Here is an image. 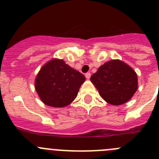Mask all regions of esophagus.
Returning <instances> with one entry per match:
<instances>
[{
	"label": "esophagus",
	"mask_w": 159,
	"mask_h": 159,
	"mask_svg": "<svg viewBox=\"0 0 159 159\" xmlns=\"http://www.w3.org/2000/svg\"><path fill=\"white\" fill-rule=\"evenodd\" d=\"M85 77H86V78L88 79V80H89L90 77H91V73H90V72L86 73V74H85Z\"/></svg>",
	"instance_id": "34e87169"
}]
</instances>
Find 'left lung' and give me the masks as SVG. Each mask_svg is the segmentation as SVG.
<instances>
[{"label":"left lung","mask_w":159,"mask_h":159,"mask_svg":"<svg viewBox=\"0 0 159 159\" xmlns=\"http://www.w3.org/2000/svg\"><path fill=\"white\" fill-rule=\"evenodd\" d=\"M90 80L102 99L116 106L130 100L138 89L135 71L119 60H110L102 64Z\"/></svg>","instance_id":"obj_1"}]
</instances>
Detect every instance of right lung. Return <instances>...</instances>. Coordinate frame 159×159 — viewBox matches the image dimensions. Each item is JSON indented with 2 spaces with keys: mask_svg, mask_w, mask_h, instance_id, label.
Listing matches in <instances>:
<instances>
[{
  "mask_svg": "<svg viewBox=\"0 0 159 159\" xmlns=\"http://www.w3.org/2000/svg\"><path fill=\"white\" fill-rule=\"evenodd\" d=\"M84 81L85 76L82 73L73 69L63 60L53 59L40 70L35 88L44 104L64 107L76 98Z\"/></svg>",
  "mask_w": 159,
  "mask_h": 159,
  "instance_id": "right-lung-1",
  "label": "right lung"
}]
</instances>
